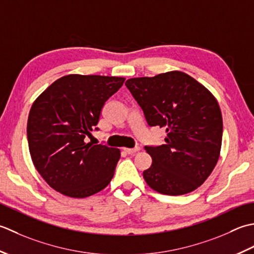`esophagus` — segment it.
Returning a JSON list of instances; mask_svg holds the SVG:
<instances>
[{"mask_svg":"<svg viewBox=\"0 0 254 254\" xmlns=\"http://www.w3.org/2000/svg\"><path fill=\"white\" fill-rule=\"evenodd\" d=\"M139 150H140V148H139V147L132 148V149H130V148H124V151H125V152H126V153H128V154L136 153L137 151H139Z\"/></svg>","mask_w":254,"mask_h":254,"instance_id":"esophagus-1","label":"esophagus"}]
</instances>
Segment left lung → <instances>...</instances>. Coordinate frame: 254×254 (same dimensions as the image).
<instances>
[{
	"label": "left lung",
	"instance_id": "8db88e82",
	"mask_svg": "<svg viewBox=\"0 0 254 254\" xmlns=\"http://www.w3.org/2000/svg\"><path fill=\"white\" fill-rule=\"evenodd\" d=\"M126 86L142 108L149 126L164 128L165 144L144 147L152 163L143 171L158 193L193 192L213 172L220 156L222 116L207 87L182 71L131 77Z\"/></svg>",
	"mask_w": 254,
	"mask_h": 254
}]
</instances>
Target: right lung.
<instances>
[{"label": "right lung", "mask_w": 254, "mask_h": 254, "mask_svg": "<svg viewBox=\"0 0 254 254\" xmlns=\"http://www.w3.org/2000/svg\"><path fill=\"white\" fill-rule=\"evenodd\" d=\"M125 77L68 74L51 83L29 111L27 139L36 170L57 192L84 198L104 190L121 150L85 142L102 108Z\"/></svg>", "instance_id": "add662e5"}]
</instances>
